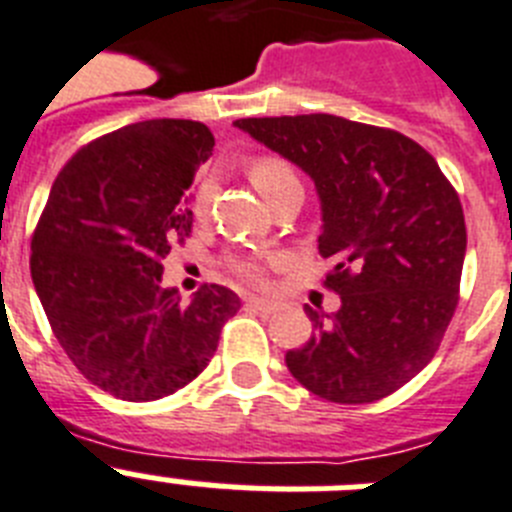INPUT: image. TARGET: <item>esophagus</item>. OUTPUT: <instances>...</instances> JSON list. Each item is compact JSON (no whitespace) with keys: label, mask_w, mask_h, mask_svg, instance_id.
I'll return each instance as SVG.
<instances>
[{"label":"esophagus","mask_w":512,"mask_h":512,"mask_svg":"<svg viewBox=\"0 0 512 512\" xmlns=\"http://www.w3.org/2000/svg\"><path fill=\"white\" fill-rule=\"evenodd\" d=\"M247 304L249 307L260 309V312H265V315H273V312H278L276 302H270V299H260V296H247Z\"/></svg>","instance_id":"34e87169"}]
</instances>
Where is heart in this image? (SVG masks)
<instances>
[{"label": "heart", "mask_w": 512, "mask_h": 512, "mask_svg": "<svg viewBox=\"0 0 512 512\" xmlns=\"http://www.w3.org/2000/svg\"><path fill=\"white\" fill-rule=\"evenodd\" d=\"M249 179H252L257 192H260L268 203H273L281 192L291 190V187H302L294 166H291L286 158L278 156L252 158V163H249ZM210 197H213L210 184H203L195 195V216L203 218L205 213H208ZM229 270L234 276L255 283V286L268 283V260H263V257H231Z\"/></svg>", "instance_id": "obj_1"}]
</instances>
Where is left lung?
Here are the masks:
<instances>
[{
	"instance_id": "8db88e82",
	"label": "left lung",
	"mask_w": 512,
	"mask_h": 512,
	"mask_svg": "<svg viewBox=\"0 0 512 512\" xmlns=\"http://www.w3.org/2000/svg\"><path fill=\"white\" fill-rule=\"evenodd\" d=\"M236 127L312 176L322 205L317 249L341 309H307L315 333L286 351L309 393L372 403L432 362L458 307L466 221L427 150L388 127L333 114L236 119Z\"/></svg>"
}]
</instances>
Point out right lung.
<instances>
[{
  "label": "right lung",
  "mask_w": 512,
  "mask_h": 512,
  "mask_svg": "<svg viewBox=\"0 0 512 512\" xmlns=\"http://www.w3.org/2000/svg\"><path fill=\"white\" fill-rule=\"evenodd\" d=\"M213 145L192 119L98 137L64 163L30 239V278L59 346L122 401H158L195 380L242 307L218 283L190 304L161 286L163 257L192 234L190 187Z\"/></svg>",
  "instance_id": "right-lung-1"
}]
</instances>
